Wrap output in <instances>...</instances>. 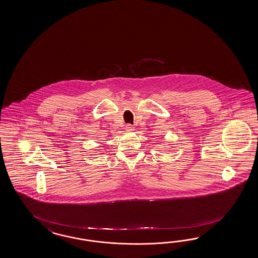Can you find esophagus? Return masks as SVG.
<instances>
[{
  "mask_svg": "<svg viewBox=\"0 0 258 258\" xmlns=\"http://www.w3.org/2000/svg\"><path fill=\"white\" fill-rule=\"evenodd\" d=\"M133 128H134V126L131 125V124H127V125H126V130L127 132H132V131H133Z\"/></svg>",
  "mask_w": 258,
  "mask_h": 258,
  "instance_id": "esophagus-1",
  "label": "esophagus"
}]
</instances>
